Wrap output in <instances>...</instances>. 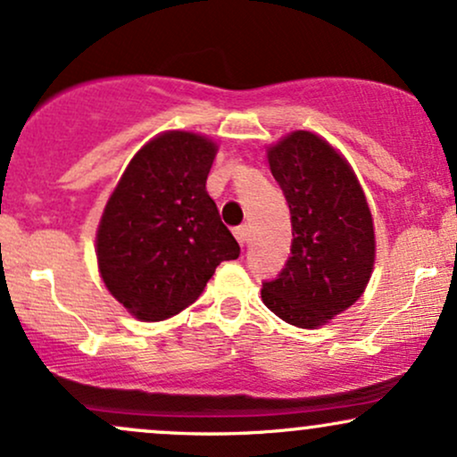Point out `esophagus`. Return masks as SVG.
Returning <instances> with one entry per match:
<instances>
[{"instance_id":"obj_1","label":"esophagus","mask_w":457,"mask_h":457,"mask_svg":"<svg viewBox=\"0 0 457 457\" xmlns=\"http://www.w3.org/2000/svg\"><path fill=\"white\" fill-rule=\"evenodd\" d=\"M234 236H236V240L245 246L246 243H249V225H238V228L234 229Z\"/></svg>"}]
</instances>
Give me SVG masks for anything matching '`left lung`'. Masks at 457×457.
Instances as JSON below:
<instances>
[{
    "mask_svg": "<svg viewBox=\"0 0 457 457\" xmlns=\"http://www.w3.org/2000/svg\"><path fill=\"white\" fill-rule=\"evenodd\" d=\"M292 214V255L262 301L283 322L318 328L363 296L376 262L374 217L345 156L312 130L266 150Z\"/></svg>",
    "mask_w": 457,
    "mask_h": 457,
    "instance_id": "1",
    "label": "left lung"
}]
</instances>
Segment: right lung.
<instances>
[{
	"instance_id": "add662e5",
	"label": "right lung",
	"mask_w": 457,
	"mask_h": 457,
	"mask_svg": "<svg viewBox=\"0 0 457 457\" xmlns=\"http://www.w3.org/2000/svg\"><path fill=\"white\" fill-rule=\"evenodd\" d=\"M219 145L193 130H165L141 145L109 195L96 228L104 287L141 322L195 303L240 246L206 191Z\"/></svg>"
}]
</instances>
